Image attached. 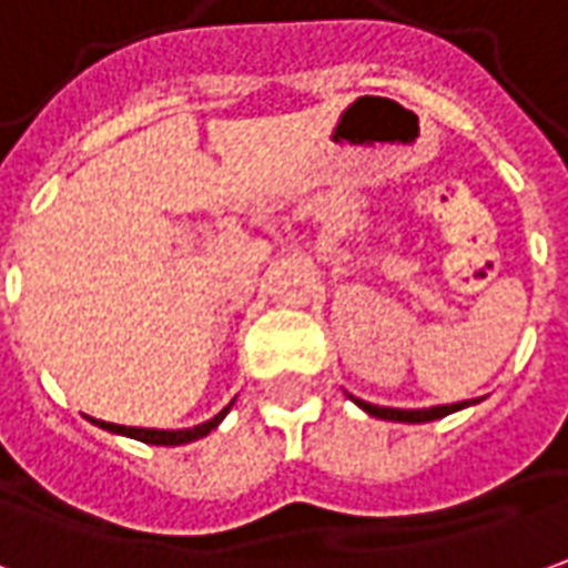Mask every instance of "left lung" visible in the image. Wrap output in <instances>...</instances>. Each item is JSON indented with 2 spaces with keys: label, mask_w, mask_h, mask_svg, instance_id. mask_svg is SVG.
<instances>
[{
  "label": "left lung",
  "mask_w": 568,
  "mask_h": 568,
  "mask_svg": "<svg viewBox=\"0 0 568 568\" xmlns=\"http://www.w3.org/2000/svg\"><path fill=\"white\" fill-rule=\"evenodd\" d=\"M358 408L371 414V417H381V420H396V424H429V420H439V417H448L455 410L467 408V405H476V402H455V405H436V408H381V405H371V402H362V398L349 396Z\"/></svg>",
  "instance_id": "obj_1"
}]
</instances>
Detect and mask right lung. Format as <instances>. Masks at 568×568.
Masks as SVG:
<instances>
[{"label": "right lung", "mask_w": 568, "mask_h": 568, "mask_svg": "<svg viewBox=\"0 0 568 568\" xmlns=\"http://www.w3.org/2000/svg\"><path fill=\"white\" fill-rule=\"evenodd\" d=\"M232 405L219 410L213 420H206V424H197V426H187V429H148V426H120V424H104V420H92V424L101 426V429H108V433H116V436H129V439L144 442V445H187V442H197L203 439V436H210V433L222 424V417L232 410Z\"/></svg>", "instance_id": "obj_1"}]
</instances>
